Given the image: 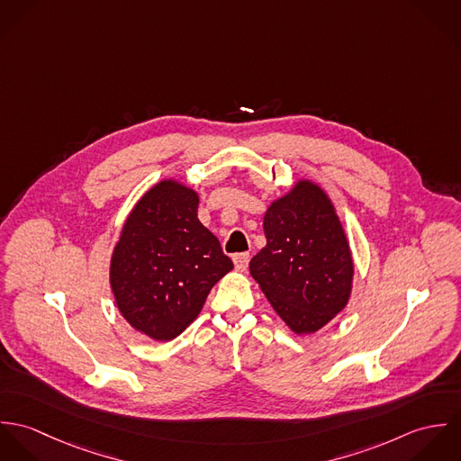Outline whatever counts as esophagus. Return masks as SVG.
Returning <instances> with one entry per match:
<instances>
[{
  "mask_svg": "<svg viewBox=\"0 0 461 461\" xmlns=\"http://www.w3.org/2000/svg\"><path fill=\"white\" fill-rule=\"evenodd\" d=\"M232 259H234V266H236L238 271H247L249 261H250L249 254H236Z\"/></svg>",
  "mask_w": 461,
  "mask_h": 461,
  "instance_id": "34e87169",
  "label": "esophagus"
}]
</instances>
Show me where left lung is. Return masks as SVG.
<instances>
[{
	"instance_id": "1",
	"label": "left lung",
	"mask_w": 461,
	"mask_h": 461,
	"mask_svg": "<svg viewBox=\"0 0 461 461\" xmlns=\"http://www.w3.org/2000/svg\"><path fill=\"white\" fill-rule=\"evenodd\" d=\"M266 247L250 275L280 320L296 335L329 325L348 305L355 263L329 194L298 179L264 212Z\"/></svg>"
}]
</instances>
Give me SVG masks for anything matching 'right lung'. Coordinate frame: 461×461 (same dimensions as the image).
Instances as JSON below:
<instances>
[{
	"instance_id": "obj_1",
	"label": "right lung",
	"mask_w": 461,
	"mask_h": 461,
	"mask_svg": "<svg viewBox=\"0 0 461 461\" xmlns=\"http://www.w3.org/2000/svg\"><path fill=\"white\" fill-rule=\"evenodd\" d=\"M197 209L194 188L163 179L134 203L113 247L117 309L132 329L159 342L188 329L212 285L234 267Z\"/></svg>"
}]
</instances>
